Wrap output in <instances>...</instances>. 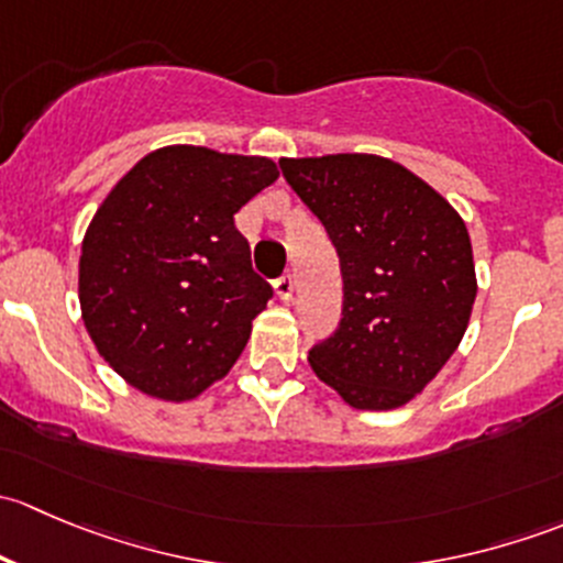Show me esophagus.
Segmentation results:
<instances>
[{"mask_svg": "<svg viewBox=\"0 0 563 563\" xmlns=\"http://www.w3.org/2000/svg\"><path fill=\"white\" fill-rule=\"evenodd\" d=\"M275 294L280 297V302H291L294 297V277L291 275H283L275 280Z\"/></svg>", "mask_w": 563, "mask_h": 563, "instance_id": "esophagus-1", "label": "esophagus"}]
</instances>
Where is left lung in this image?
<instances>
[{
  "label": "left lung",
  "instance_id": "obj_1",
  "mask_svg": "<svg viewBox=\"0 0 563 563\" xmlns=\"http://www.w3.org/2000/svg\"><path fill=\"white\" fill-rule=\"evenodd\" d=\"M280 168L327 229L343 275V318L310 349V367L349 406H406L468 327L476 275L463 218L387 157H283Z\"/></svg>",
  "mask_w": 563,
  "mask_h": 563
}]
</instances>
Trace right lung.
<instances>
[{
    "label": "right lung",
    "mask_w": 563,
    "mask_h": 563,
    "mask_svg": "<svg viewBox=\"0 0 563 563\" xmlns=\"http://www.w3.org/2000/svg\"><path fill=\"white\" fill-rule=\"evenodd\" d=\"M280 176L269 157L163 146L95 212L78 261L84 327L139 391L192 400L245 349L272 286L234 214Z\"/></svg>",
    "instance_id": "add662e5"
}]
</instances>
